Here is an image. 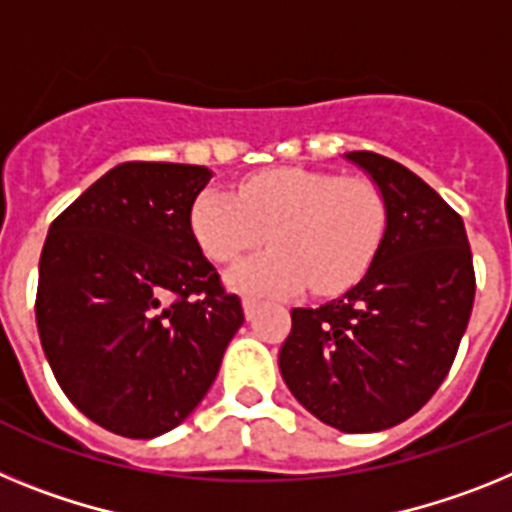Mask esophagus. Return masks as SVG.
Wrapping results in <instances>:
<instances>
[{
    "label": "esophagus",
    "mask_w": 512,
    "mask_h": 512,
    "mask_svg": "<svg viewBox=\"0 0 512 512\" xmlns=\"http://www.w3.org/2000/svg\"><path fill=\"white\" fill-rule=\"evenodd\" d=\"M242 306H244V317L252 319V317H255L257 306H260V301H255V299H242Z\"/></svg>",
    "instance_id": "1"
}]
</instances>
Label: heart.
Masks as SVG:
<instances>
[{"label":"heart","instance_id":"1","mask_svg":"<svg viewBox=\"0 0 512 512\" xmlns=\"http://www.w3.org/2000/svg\"><path fill=\"white\" fill-rule=\"evenodd\" d=\"M386 219L384 195L373 182L288 167L244 180L237 195L203 190L190 211V229L216 262L237 260L268 234L273 250L226 273L237 291L283 296L309 286L317 296H337L368 273Z\"/></svg>","mask_w":512,"mask_h":512}]
</instances>
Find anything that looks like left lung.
Returning a JSON list of instances; mask_svg holds the SVG:
<instances>
[{"mask_svg": "<svg viewBox=\"0 0 512 512\" xmlns=\"http://www.w3.org/2000/svg\"><path fill=\"white\" fill-rule=\"evenodd\" d=\"M386 201L381 250L350 291L293 309L278 366L291 394L342 433L415 415L451 368L474 306L464 221L404 164L348 151Z\"/></svg>", "mask_w": 512, "mask_h": 512, "instance_id": "8db88e82", "label": "left lung"}]
</instances>
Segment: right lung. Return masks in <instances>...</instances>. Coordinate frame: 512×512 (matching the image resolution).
<instances>
[{
  "mask_svg": "<svg viewBox=\"0 0 512 512\" xmlns=\"http://www.w3.org/2000/svg\"><path fill=\"white\" fill-rule=\"evenodd\" d=\"M211 175L198 164H118L48 229L35 296L43 353L69 402L110 433L177 428L244 322L190 229Z\"/></svg>",
  "mask_w": 512,
  "mask_h": 512,
  "instance_id": "right-lung-1",
  "label": "right lung"
}]
</instances>
